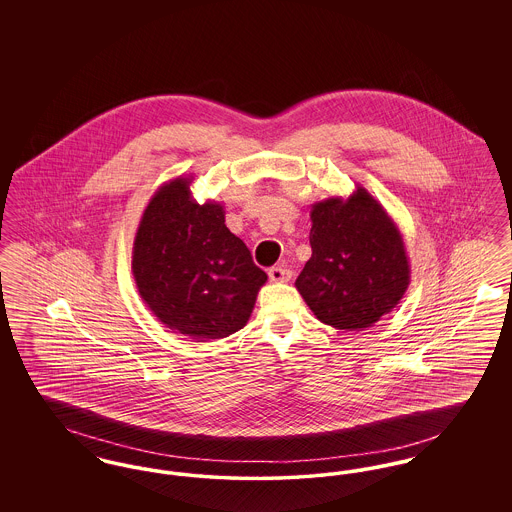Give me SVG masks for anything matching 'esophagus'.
Wrapping results in <instances>:
<instances>
[{"label": "esophagus", "instance_id": "obj_1", "mask_svg": "<svg viewBox=\"0 0 512 512\" xmlns=\"http://www.w3.org/2000/svg\"><path fill=\"white\" fill-rule=\"evenodd\" d=\"M268 278L270 282H288L292 278V270L286 267V265H278V267H272L268 270Z\"/></svg>", "mask_w": 512, "mask_h": 512}]
</instances>
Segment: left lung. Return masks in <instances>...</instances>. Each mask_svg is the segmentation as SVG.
<instances>
[{
  "label": "left lung",
  "instance_id": "obj_1",
  "mask_svg": "<svg viewBox=\"0 0 512 512\" xmlns=\"http://www.w3.org/2000/svg\"><path fill=\"white\" fill-rule=\"evenodd\" d=\"M313 255L295 288L315 317L336 330H365L391 313L411 282L399 226L357 186L311 207Z\"/></svg>",
  "mask_w": 512,
  "mask_h": 512
}]
</instances>
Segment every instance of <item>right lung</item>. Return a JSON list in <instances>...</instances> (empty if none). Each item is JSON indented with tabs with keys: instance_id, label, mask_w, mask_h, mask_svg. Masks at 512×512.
Here are the masks:
<instances>
[{
	"instance_id": "1",
	"label": "right lung",
	"mask_w": 512,
	"mask_h": 512,
	"mask_svg": "<svg viewBox=\"0 0 512 512\" xmlns=\"http://www.w3.org/2000/svg\"><path fill=\"white\" fill-rule=\"evenodd\" d=\"M194 176L165 182L149 199L132 247V274L149 311L195 341L226 338L253 313L267 274L224 224L217 201L197 203Z\"/></svg>"
}]
</instances>
